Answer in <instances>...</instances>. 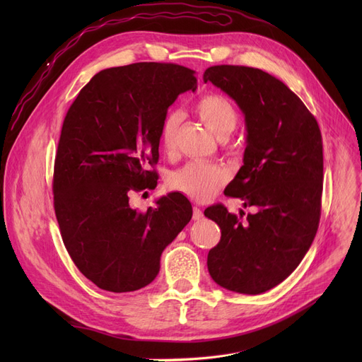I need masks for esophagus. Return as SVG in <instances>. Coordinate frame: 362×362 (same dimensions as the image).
Returning a JSON list of instances; mask_svg holds the SVG:
<instances>
[{
	"mask_svg": "<svg viewBox=\"0 0 362 362\" xmlns=\"http://www.w3.org/2000/svg\"><path fill=\"white\" fill-rule=\"evenodd\" d=\"M194 220H201L204 217V213L199 206H194V214H192Z\"/></svg>",
	"mask_w": 362,
	"mask_h": 362,
	"instance_id": "obj_1",
	"label": "esophagus"
}]
</instances>
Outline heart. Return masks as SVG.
Returning a JSON list of instances; mask_svg holds the SVG:
<instances>
[{
    "mask_svg": "<svg viewBox=\"0 0 362 362\" xmlns=\"http://www.w3.org/2000/svg\"><path fill=\"white\" fill-rule=\"evenodd\" d=\"M195 111L202 122L218 138L229 135L238 123L233 104L218 93H206L195 103ZM182 120L179 111H170L160 127V144L165 152L176 146L177 127ZM227 179L226 170L211 161L194 160L183 165L170 177V186L195 201H206L214 197Z\"/></svg>",
    "mask_w": 362,
    "mask_h": 362,
    "instance_id": "b5f03b06",
    "label": "heart"
}]
</instances>
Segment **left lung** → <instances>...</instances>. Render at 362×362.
Masks as SVG:
<instances>
[{
    "label": "left lung",
    "mask_w": 362,
    "mask_h": 362,
    "mask_svg": "<svg viewBox=\"0 0 362 362\" xmlns=\"http://www.w3.org/2000/svg\"><path fill=\"white\" fill-rule=\"evenodd\" d=\"M204 82L226 92L243 112V165L224 195L255 208L245 220L221 204L204 211L221 229L220 242L208 252V272L227 291L258 295L286 279L315 238L322 192L321 132L298 95L259 69L213 66L205 70Z\"/></svg>",
    "instance_id": "8db88e82"
}]
</instances>
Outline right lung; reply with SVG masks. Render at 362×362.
<instances>
[{"instance_id": "obj_1", "label": "right lung", "mask_w": 362, "mask_h": 362, "mask_svg": "<svg viewBox=\"0 0 362 362\" xmlns=\"http://www.w3.org/2000/svg\"><path fill=\"white\" fill-rule=\"evenodd\" d=\"M194 70L135 63L101 70L82 88L63 123L54 164V210L81 273L108 292L145 288L165 246L192 218L179 192L139 213L129 192L157 186L160 127L180 93L197 89Z\"/></svg>"}]
</instances>
